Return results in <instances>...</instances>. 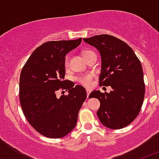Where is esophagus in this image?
<instances>
[{
	"mask_svg": "<svg viewBox=\"0 0 159 159\" xmlns=\"http://www.w3.org/2000/svg\"><path fill=\"white\" fill-rule=\"evenodd\" d=\"M86 91H87V96H88H88H89V94H90V92H91V90H90V89H88V88H87V89H86Z\"/></svg>",
	"mask_w": 159,
	"mask_h": 159,
	"instance_id": "34e87169",
	"label": "esophagus"
}]
</instances>
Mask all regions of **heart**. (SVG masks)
I'll return each instance as SVG.
<instances>
[{
	"label": "heart",
	"instance_id": "1",
	"mask_svg": "<svg viewBox=\"0 0 159 159\" xmlns=\"http://www.w3.org/2000/svg\"><path fill=\"white\" fill-rule=\"evenodd\" d=\"M91 51H87L84 52V55L88 54V52H90ZM68 63H69V56H67L65 59V65H68ZM93 78L94 75L93 74H87V75H81V76L78 77L77 78V81H78L80 84H81L84 86L86 87H90L92 86V83H93Z\"/></svg>",
	"mask_w": 159,
	"mask_h": 159
}]
</instances>
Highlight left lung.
I'll use <instances>...</instances> for the list:
<instances>
[{
	"mask_svg": "<svg viewBox=\"0 0 159 159\" xmlns=\"http://www.w3.org/2000/svg\"><path fill=\"white\" fill-rule=\"evenodd\" d=\"M84 40L99 52L100 84L112 88L109 93L98 90L89 95L100 102L97 116L107 128L118 130L127 127L137 117L144 99L141 63L127 43L113 36L97 35Z\"/></svg>",
	"mask_w": 159,
	"mask_h": 159,
	"instance_id": "1",
	"label": "left lung"
}]
</instances>
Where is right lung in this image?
Masks as SVG:
<instances>
[{
    "mask_svg": "<svg viewBox=\"0 0 159 159\" xmlns=\"http://www.w3.org/2000/svg\"><path fill=\"white\" fill-rule=\"evenodd\" d=\"M82 39L48 41L37 48L20 76V102L28 122L42 135L60 139L75 128L78 113L87 98L82 86L64 80L65 57ZM61 87L67 96L56 97Z\"/></svg>",
    "mask_w": 159,
    "mask_h": 159,
    "instance_id": "right-lung-1",
    "label": "right lung"
}]
</instances>
